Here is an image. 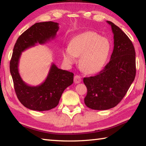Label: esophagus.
<instances>
[{
	"mask_svg": "<svg viewBox=\"0 0 146 146\" xmlns=\"http://www.w3.org/2000/svg\"><path fill=\"white\" fill-rule=\"evenodd\" d=\"M82 81V78H81L80 76L79 75H75V77H74V82L75 84H78L81 82Z\"/></svg>",
	"mask_w": 146,
	"mask_h": 146,
	"instance_id": "obj_1",
	"label": "esophagus"
}]
</instances>
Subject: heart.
<instances>
[{"instance_id":"obj_1","label":"heart","mask_w":146,"mask_h":146,"mask_svg":"<svg viewBox=\"0 0 146 146\" xmlns=\"http://www.w3.org/2000/svg\"><path fill=\"white\" fill-rule=\"evenodd\" d=\"M111 44L107 38L94 31H86L75 36L69 48L63 51L64 60L68 64L80 56L79 66L88 74L97 73L104 66L110 55Z\"/></svg>"}]
</instances>
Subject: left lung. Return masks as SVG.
<instances>
[{
    "label": "left lung",
    "instance_id": "left-lung-1",
    "mask_svg": "<svg viewBox=\"0 0 146 146\" xmlns=\"http://www.w3.org/2000/svg\"><path fill=\"white\" fill-rule=\"evenodd\" d=\"M107 23L114 35V48L110 62L97 75L83 80L88 90L84 103L95 110L115 107L125 95L136 75V56L132 42L115 24Z\"/></svg>",
    "mask_w": 146,
    "mask_h": 146
}]
</instances>
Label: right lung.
Masks as SVG:
<instances>
[{"label":"right lung","instance_id":"obj_1","mask_svg":"<svg viewBox=\"0 0 146 146\" xmlns=\"http://www.w3.org/2000/svg\"><path fill=\"white\" fill-rule=\"evenodd\" d=\"M58 29L57 23H36L24 31L15 44L9 66L15 91L22 104L31 110L43 111L55 108L64 91L73 82L74 74L58 68L54 63L51 64L46 80L38 86L27 84L19 72L22 53L36 44H44L53 40Z\"/></svg>","mask_w":146,"mask_h":146}]
</instances>
